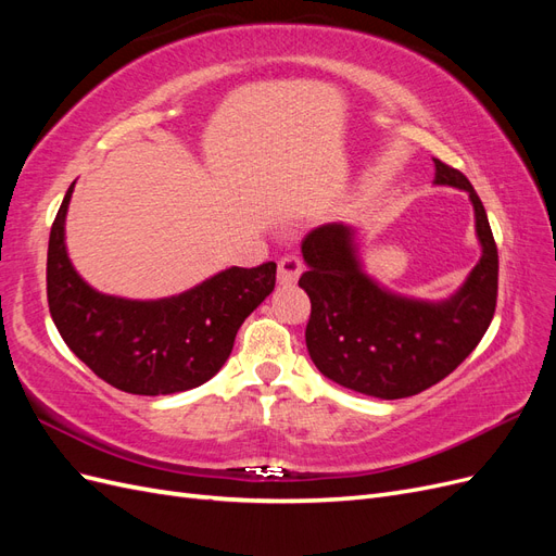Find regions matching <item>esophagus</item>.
<instances>
[{
	"instance_id": "obj_1",
	"label": "esophagus",
	"mask_w": 556,
	"mask_h": 556,
	"mask_svg": "<svg viewBox=\"0 0 556 556\" xmlns=\"http://www.w3.org/2000/svg\"><path fill=\"white\" fill-rule=\"evenodd\" d=\"M304 271V262L299 255H285L278 260V280L280 285H294Z\"/></svg>"
}]
</instances>
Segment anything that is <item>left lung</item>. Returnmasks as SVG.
Instances as JSON below:
<instances>
[{
    "label": "left lung",
    "instance_id": "8db88e82",
    "mask_svg": "<svg viewBox=\"0 0 556 556\" xmlns=\"http://www.w3.org/2000/svg\"><path fill=\"white\" fill-rule=\"evenodd\" d=\"M435 185L466 190L476 211L482 257L457 294L439 304L387 292L357 260L355 231L329 223L306 233L308 271L299 285L311 296L306 348L319 374L378 399H403L450 376L490 327L498 294V250L473 185L433 160Z\"/></svg>",
    "mask_w": 556,
    "mask_h": 556
}]
</instances>
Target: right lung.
<instances>
[{"mask_svg": "<svg viewBox=\"0 0 556 556\" xmlns=\"http://www.w3.org/2000/svg\"><path fill=\"white\" fill-rule=\"evenodd\" d=\"M66 190L50 227L46 292L50 317L74 355L117 390L160 396L192 390L227 362L243 319L274 292L276 262L231 266L197 288L155 301L92 290L66 255Z\"/></svg>", "mask_w": 556, "mask_h": 556, "instance_id": "right-lung-1", "label": "right lung"}]
</instances>
